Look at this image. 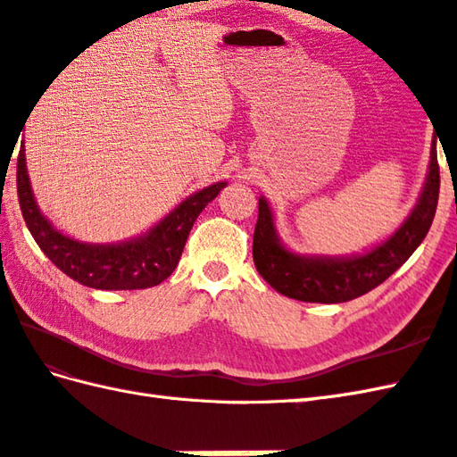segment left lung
Returning <instances> with one entry per match:
<instances>
[{"mask_svg":"<svg viewBox=\"0 0 457 457\" xmlns=\"http://www.w3.org/2000/svg\"><path fill=\"white\" fill-rule=\"evenodd\" d=\"M438 194L440 167L434 137L428 174L411 216L381 245L353 257H306L288 251L277 236L269 202L259 198L253 263L259 275L288 298L322 304L347 303L381 285L414 253L432 226Z\"/></svg>","mask_w":457,"mask_h":457,"instance_id":"8db88e82","label":"left lung"}]
</instances>
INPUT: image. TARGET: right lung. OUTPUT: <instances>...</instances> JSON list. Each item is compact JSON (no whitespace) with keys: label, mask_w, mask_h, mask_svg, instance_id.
Instances as JSON below:
<instances>
[{"label":"right lung","mask_w":457,"mask_h":457,"mask_svg":"<svg viewBox=\"0 0 457 457\" xmlns=\"http://www.w3.org/2000/svg\"><path fill=\"white\" fill-rule=\"evenodd\" d=\"M226 182L192 194L157 226L121 244H82L62 236L38 210L29 182L25 149L17 157V196L23 220L37 245L53 263L80 285L100 290H135L161 285L177 269L194 221Z\"/></svg>","instance_id":"right-lung-1"}]
</instances>
